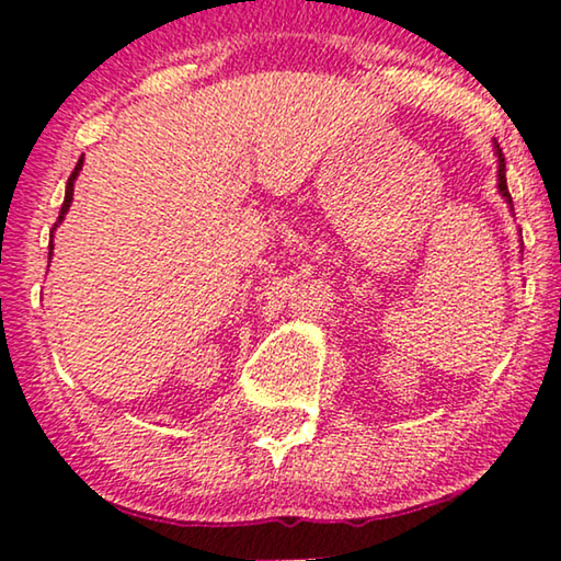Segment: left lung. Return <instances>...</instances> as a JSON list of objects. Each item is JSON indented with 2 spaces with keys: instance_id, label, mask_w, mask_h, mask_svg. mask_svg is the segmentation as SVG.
I'll list each match as a JSON object with an SVG mask.
<instances>
[{
  "instance_id": "left-lung-1",
  "label": "left lung",
  "mask_w": 561,
  "mask_h": 561,
  "mask_svg": "<svg viewBox=\"0 0 561 561\" xmlns=\"http://www.w3.org/2000/svg\"><path fill=\"white\" fill-rule=\"evenodd\" d=\"M495 158H497V191H501L505 204H508L511 211H513V198H511L508 183H505V158H503V150H501V145H497V142H495ZM520 244H524V242H520Z\"/></svg>"
}]
</instances>
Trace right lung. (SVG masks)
<instances>
[{
    "label": "right lung",
    "instance_id": "1",
    "mask_svg": "<svg viewBox=\"0 0 561 561\" xmlns=\"http://www.w3.org/2000/svg\"><path fill=\"white\" fill-rule=\"evenodd\" d=\"M81 168H83V156L79 158V163H76V168H73V173H71V179H68V183H66V198H64V206H60V214H58V221L56 225H53V232H56L58 229V225L60 221L66 219V214H68V209H71V202H73V183H76V179H79V173H81ZM53 232H50V252H48V260L53 257Z\"/></svg>",
    "mask_w": 561,
    "mask_h": 561
}]
</instances>
